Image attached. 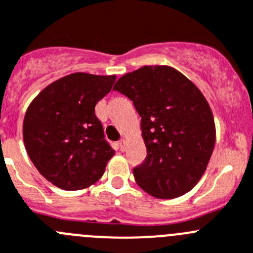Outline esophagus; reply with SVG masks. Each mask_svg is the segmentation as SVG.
I'll return each instance as SVG.
<instances>
[{
	"mask_svg": "<svg viewBox=\"0 0 253 253\" xmlns=\"http://www.w3.org/2000/svg\"><path fill=\"white\" fill-rule=\"evenodd\" d=\"M118 147H120V150H121V151H125V147H126V141H125L124 138H121V140L118 141Z\"/></svg>",
	"mask_w": 253,
	"mask_h": 253,
	"instance_id": "obj_1",
	"label": "esophagus"
}]
</instances>
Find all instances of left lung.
<instances>
[{
  "mask_svg": "<svg viewBox=\"0 0 253 253\" xmlns=\"http://www.w3.org/2000/svg\"><path fill=\"white\" fill-rule=\"evenodd\" d=\"M113 90L133 102L147 156L133 169L136 183L160 199L194 188L215 143L211 107L199 89L170 67H142L116 82Z\"/></svg>",
  "mask_w": 253,
  "mask_h": 253,
  "instance_id": "left-lung-1",
  "label": "left lung"
}]
</instances>
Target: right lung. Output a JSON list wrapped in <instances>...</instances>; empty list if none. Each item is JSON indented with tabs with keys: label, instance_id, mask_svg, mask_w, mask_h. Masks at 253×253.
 <instances>
[{
	"label": "right lung",
	"instance_id": "right-lung-1",
	"mask_svg": "<svg viewBox=\"0 0 253 253\" xmlns=\"http://www.w3.org/2000/svg\"><path fill=\"white\" fill-rule=\"evenodd\" d=\"M115 81L116 76L70 74L47 85L27 108L26 151L39 172L58 188L92 185L115 155L94 111Z\"/></svg>",
	"mask_w": 253,
	"mask_h": 253
}]
</instances>
